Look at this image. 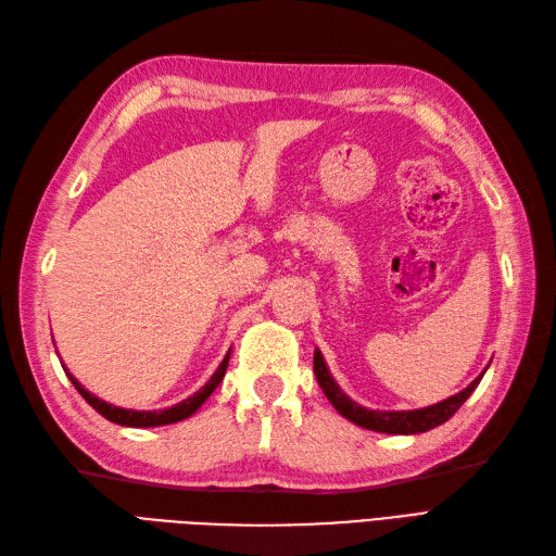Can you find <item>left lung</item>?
<instances>
[{
  "label": "left lung",
  "mask_w": 556,
  "mask_h": 556,
  "mask_svg": "<svg viewBox=\"0 0 556 556\" xmlns=\"http://www.w3.org/2000/svg\"><path fill=\"white\" fill-rule=\"evenodd\" d=\"M313 371H315L319 387H323L325 396L331 401V406L339 410L345 419H350V422H355L364 429L380 431V433L408 435V433H422V431H429L433 427H441L443 422H447V419L464 406V401L473 394V390L480 384L486 368L459 394H454L441 403H433V406L419 408V410H368V408L359 406V403H355L348 394H343L341 387L336 384V380L331 378L329 368L325 364L323 352L319 350H315V355H313Z\"/></svg>",
  "instance_id": "8db88e82"
}]
</instances>
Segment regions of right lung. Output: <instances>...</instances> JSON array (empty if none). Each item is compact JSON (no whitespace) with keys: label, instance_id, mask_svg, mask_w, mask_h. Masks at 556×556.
Masks as SVG:
<instances>
[{"label":"right lung","instance_id":"add662e5","mask_svg":"<svg viewBox=\"0 0 556 556\" xmlns=\"http://www.w3.org/2000/svg\"><path fill=\"white\" fill-rule=\"evenodd\" d=\"M227 364H229V352H227V357L223 359V364L217 366V371L211 376V380H208L204 387H201L199 392H194L192 396H188L185 401L176 403V406L162 408V410H127V408H117V406H113V403H106V401H102V399H97L94 394H90V392L86 390V387H83L70 371H66L64 364H62V368H64L66 378H70V380L74 382L78 394H80L83 399H86L99 415L106 417L109 422L123 425V427H162V425L180 422V419L194 415V413L199 410L201 403H204V401L215 392V387L223 382L225 371H227Z\"/></svg>","mask_w":556,"mask_h":556}]
</instances>
